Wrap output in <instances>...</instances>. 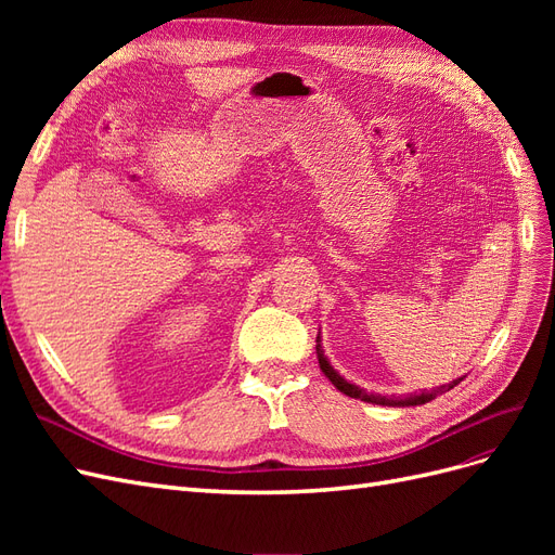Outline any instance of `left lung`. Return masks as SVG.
<instances>
[{
	"label": "left lung",
	"mask_w": 555,
	"mask_h": 555,
	"mask_svg": "<svg viewBox=\"0 0 555 555\" xmlns=\"http://www.w3.org/2000/svg\"><path fill=\"white\" fill-rule=\"evenodd\" d=\"M317 359H319V367H322V373L331 379V384L335 386V389L343 391V393L349 396V398H359V400H363V402H373V405H386V408H414V405H426V402H430V400L438 398L440 393L453 389V386H456V384L463 379V377H459V379H453L451 384L435 386L433 391H426V389H424L422 393H410V396H405V398H393V396L389 398V396H382V393H367L365 389H361V386L347 382V379L331 365V361L324 357V349H322V331H319V335H317Z\"/></svg>",
	"instance_id": "obj_1"
}]
</instances>
